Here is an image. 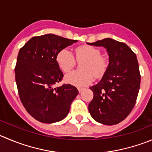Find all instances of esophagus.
<instances>
[{"instance_id": "obj_1", "label": "esophagus", "mask_w": 152, "mask_h": 152, "mask_svg": "<svg viewBox=\"0 0 152 152\" xmlns=\"http://www.w3.org/2000/svg\"><path fill=\"white\" fill-rule=\"evenodd\" d=\"M78 91H79V93H82V91H84V88H78Z\"/></svg>"}]
</instances>
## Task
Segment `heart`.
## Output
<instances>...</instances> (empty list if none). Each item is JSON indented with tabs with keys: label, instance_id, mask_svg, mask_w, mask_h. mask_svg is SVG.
<instances>
[{
	"label": "heart",
	"instance_id": "heart-1",
	"mask_svg": "<svg viewBox=\"0 0 152 152\" xmlns=\"http://www.w3.org/2000/svg\"><path fill=\"white\" fill-rule=\"evenodd\" d=\"M75 55L77 61L84 60L81 65V68L83 70H74L67 73L64 76L65 82L76 87H84L93 82L94 76L96 78L103 76L107 68V63L100 56L101 53L98 49L88 45H83L75 50ZM56 61L58 67L64 73L70 71L76 64L74 56L67 48L61 50L57 53Z\"/></svg>",
	"mask_w": 152,
	"mask_h": 152
}]
</instances>
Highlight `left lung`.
<instances>
[{
  "mask_svg": "<svg viewBox=\"0 0 152 152\" xmlns=\"http://www.w3.org/2000/svg\"><path fill=\"white\" fill-rule=\"evenodd\" d=\"M88 45L103 47L109 57L102 79L90 88L94 98L88 110L98 123L118 124L131 113L139 93L140 74L136 54L127 45L110 38Z\"/></svg>",
  "mask_w": 152,
  "mask_h": 152,
  "instance_id": "obj_1",
  "label": "left lung"
}]
</instances>
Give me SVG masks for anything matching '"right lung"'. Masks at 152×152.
<instances>
[{"instance_id": "right-lung-1", "label": "right lung", "mask_w": 152, "mask_h": 152, "mask_svg": "<svg viewBox=\"0 0 152 152\" xmlns=\"http://www.w3.org/2000/svg\"><path fill=\"white\" fill-rule=\"evenodd\" d=\"M77 40L54 34L32 37L19 50L15 74L20 99L33 118L44 123L64 120L79 91L71 85L53 88L64 76L56 57Z\"/></svg>"}]
</instances>
